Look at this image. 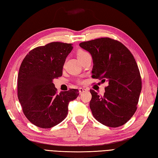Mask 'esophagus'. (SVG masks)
<instances>
[{"instance_id":"obj_1","label":"esophagus","mask_w":158,"mask_h":158,"mask_svg":"<svg viewBox=\"0 0 158 158\" xmlns=\"http://www.w3.org/2000/svg\"><path fill=\"white\" fill-rule=\"evenodd\" d=\"M79 94H83V93H84V92H85L86 91H87V89H85V88H79Z\"/></svg>"}]
</instances>
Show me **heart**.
<instances>
[{
    "mask_svg": "<svg viewBox=\"0 0 158 158\" xmlns=\"http://www.w3.org/2000/svg\"><path fill=\"white\" fill-rule=\"evenodd\" d=\"M85 53H87V52L84 51H79L77 52V56L82 55H83V54H85Z\"/></svg>",
    "mask_w": 158,
    "mask_h": 158,
    "instance_id": "heart-1",
    "label": "heart"
}]
</instances>
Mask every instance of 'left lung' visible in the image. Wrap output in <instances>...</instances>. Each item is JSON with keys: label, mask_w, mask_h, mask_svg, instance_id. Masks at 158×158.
<instances>
[{"label": "left lung", "mask_w": 158, "mask_h": 158, "mask_svg": "<svg viewBox=\"0 0 158 158\" xmlns=\"http://www.w3.org/2000/svg\"><path fill=\"white\" fill-rule=\"evenodd\" d=\"M79 46L91 55L92 77L108 82L103 97L90 90L93 115L108 127L123 125L135 114L141 91L134 57L122 43L107 37L81 43Z\"/></svg>", "instance_id": "8db88e82"}]
</instances>
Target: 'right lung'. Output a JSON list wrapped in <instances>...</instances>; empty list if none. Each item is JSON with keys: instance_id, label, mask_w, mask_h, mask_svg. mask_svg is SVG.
<instances>
[{"instance_id": "right-lung-1", "label": "right lung", "mask_w": 158, "mask_h": 158, "mask_svg": "<svg viewBox=\"0 0 158 158\" xmlns=\"http://www.w3.org/2000/svg\"><path fill=\"white\" fill-rule=\"evenodd\" d=\"M72 44L50 43L31 51L23 59L18 76V99L30 122L48 129L63 121L68 104L79 95L76 89L56 93L52 80L63 74Z\"/></svg>"}]
</instances>
